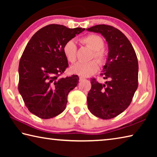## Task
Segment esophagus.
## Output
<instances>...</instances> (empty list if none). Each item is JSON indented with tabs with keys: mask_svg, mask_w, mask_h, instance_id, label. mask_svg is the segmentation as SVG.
I'll return each instance as SVG.
<instances>
[{
	"mask_svg": "<svg viewBox=\"0 0 157 157\" xmlns=\"http://www.w3.org/2000/svg\"><path fill=\"white\" fill-rule=\"evenodd\" d=\"M84 79H85V78H83V77H79V81H82Z\"/></svg>",
	"mask_w": 157,
	"mask_h": 157,
	"instance_id": "1",
	"label": "esophagus"
}]
</instances>
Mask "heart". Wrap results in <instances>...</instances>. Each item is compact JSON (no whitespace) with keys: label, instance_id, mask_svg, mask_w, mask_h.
Listing matches in <instances>:
<instances>
[{"label":"heart","instance_id":"heart-1","mask_svg":"<svg viewBox=\"0 0 157 157\" xmlns=\"http://www.w3.org/2000/svg\"><path fill=\"white\" fill-rule=\"evenodd\" d=\"M80 43L86 45L94 50L92 57L95 58L101 64L104 63L107 55L103 48L105 42L102 37L97 34H91L82 37ZM77 46L73 40L66 42L63 46V55L68 62L74 63L77 59ZM96 60H91L88 62H78L71 66V72L81 77H88L94 75L99 68V64Z\"/></svg>","mask_w":157,"mask_h":157}]
</instances>
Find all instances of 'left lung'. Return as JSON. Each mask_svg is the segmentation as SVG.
Segmentation results:
<instances>
[{
	"instance_id": "obj_1",
	"label": "left lung",
	"mask_w": 157,
	"mask_h": 157,
	"mask_svg": "<svg viewBox=\"0 0 157 157\" xmlns=\"http://www.w3.org/2000/svg\"><path fill=\"white\" fill-rule=\"evenodd\" d=\"M87 30L100 33L108 43V59L100 74L107 81L101 84L91 78L87 96L89 111L108 120L123 112L132 102L139 85L137 57L132 44L118 29L101 24Z\"/></svg>"
}]
</instances>
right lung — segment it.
<instances>
[{
    "label": "right lung",
    "instance_id": "obj_1",
    "mask_svg": "<svg viewBox=\"0 0 157 157\" xmlns=\"http://www.w3.org/2000/svg\"><path fill=\"white\" fill-rule=\"evenodd\" d=\"M84 30L48 25L32 36L23 52L18 91L28 110L40 118H51L63 112L69 92L78 84L76 75L60 77L68 66L63 46Z\"/></svg>",
    "mask_w": 157,
    "mask_h": 157
}]
</instances>
